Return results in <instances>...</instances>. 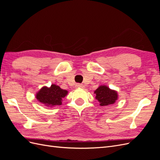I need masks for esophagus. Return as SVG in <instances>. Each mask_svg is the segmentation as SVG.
I'll list each match as a JSON object with an SVG mask.
<instances>
[{
	"instance_id": "obj_1",
	"label": "esophagus",
	"mask_w": 160,
	"mask_h": 160,
	"mask_svg": "<svg viewBox=\"0 0 160 160\" xmlns=\"http://www.w3.org/2000/svg\"><path fill=\"white\" fill-rule=\"evenodd\" d=\"M75 86L77 88H83V85L82 84H80V83H77Z\"/></svg>"
}]
</instances>
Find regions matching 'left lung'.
I'll list each match as a JSON object with an SVG mask.
<instances>
[{
	"mask_svg": "<svg viewBox=\"0 0 160 160\" xmlns=\"http://www.w3.org/2000/svg\"><path fill=\"white\" fill-rule=\"evenodd\" d=\"M95 93L96 95L95 99L99 101L101 106L113 104L118 99L117 92L110 89L105 85L100 86L95 91Z\"/></svg>",
	"mask_w": 160,
	"mask_h": 160,
	"instance_id": "8db88e82",
	"label": "left lung"
}]
</instances>
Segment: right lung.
Instances as JSON below:
<instances>
[{
  "label": "right lung",
  "instance_id": "obj_1",
  "mask_svg": "<svg viewBox=\"0 0 160 160\" xmlns=\"http://www.w3.org/2000/svg\"><path fill=\"white\" fill-rule=\"evenodd\" d=\"M67 93V91L62 89L60 87L52 84L49 88L47 87L42 88L37 93L36 98L38 101L47 107H52L61 105L62 99Z\"/></svg>",
  "mask_w": 160,
  "mask_h": 160
}]
</instances>
